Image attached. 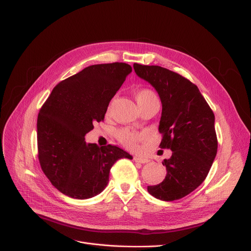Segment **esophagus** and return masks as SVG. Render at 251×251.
I'll return each mask as SVG.
<instances>
[{
	"instance_id": "obj_1",
	"label": "esophagus",
	"mask_w": 251,
	"mask_h": 251,
	"mask_svg": "<svg viewBox=\"0 0 251 251\" xmlns=\"http://www.w3.org/2000/svg\"><path fill=\"white\" fill-rule=\"evenodd\" d=\"M133 159L136 163H139V164H147L150 162V159H148V157H146V156H141V155H135Z\"/></svg>"
}]
</instances>
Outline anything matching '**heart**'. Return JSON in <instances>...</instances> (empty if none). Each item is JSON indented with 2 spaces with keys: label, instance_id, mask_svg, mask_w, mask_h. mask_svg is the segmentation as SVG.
Here are the masks:
<instances>
[{
  "label": "heart",
  "instance_id": "b5f03b06",
  "mask_svg": "<svg viewBox=\"0 0 251 251\" xmlns=\"http://www.w3.org/2000/svg\"><path fill=\"white\" fill-rule=\"evenodd\" d=\"M135 100L139 109L153 101H159L154 92L149 88H140L136 90ZM116 136H117V139L120 141L123 146L131 150L136 149L137 142L144 137L142 133L135 132V131L129 130V129H120L119 131H117Z\"/></svg>",
  "mask_w": 251,
  "mask_h": 251
}]
</instances>
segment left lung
<instances>
[{"mask_svg":"<svg viewBox=\"0 0 251 251\" xmlns=\"http://www.w3.org/2000/svg\"><path fill=\"white\" fill-rule=\"evenodd\" d=\"M133 68L160 96V148L172 151L170 159L163 162L167 170L164 181L148 186V191L161 201L180 200L204 181L216 157L214 112L197 86L182 75L161 66L134 63Z\"/></svg>","mask_w":251,"mask_h":251,"instance_id":"1","label":"left lung"}]
</instances>
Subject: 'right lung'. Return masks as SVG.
Masks as SVG:
<instances>
[{
    "label": "right lung",
    "mask_w": 251,
    "mask_h": 251,
    "mask_svg": "<svg viewBox=\"0 0 251 251\" xmlns=\"http://www.w3.org/2000/svg\"><path fill=\"white\" fill-rule=\"evenodd\" d=\"M131 71L119 62L88 66L59 82L39 110L38 161L63 194L77 200L96 196L107 186L112 166L122 157L132 159L118 147L84 141Z\"/></svg>",
    "instance_id": "obj_1"
}]
</instances>
